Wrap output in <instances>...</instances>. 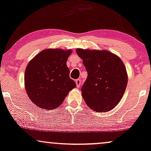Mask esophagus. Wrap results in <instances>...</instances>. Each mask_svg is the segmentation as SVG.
I'll list each match as a JSON object with an SVG mask.
<instances>
[{
	"instance_id": "34e87169",
	"label": "esophagus",
	"mask_w": 151,
	"mask_h": 151,
	"mask_svg": "<svg viewBox=\"0 0 151 151\" xmlns=\"http://www.w3.org/2000/svg\"><path fill=\"white\" fill-rule=\"evenodd\" d=\"M75 83H76V85H77V87L79 88V87H80V86H81V80L80 79H76V80H75Z\"/></svg>"
}]
</instances>
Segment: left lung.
<instances>
[{
	"mask_svg": "<svg viewBox=\"0 0 151 151\" xmlns=\"http://www.w3.org/2000/svg\"><path fill=\"white\" fill-rule=\"evenodd\" d=\"M88 77L81 88L82 96L91 109L108 111L123 98L127 84L125 65L117 55L106 50L77 49Z\"/></svg>",
	"mask_w": 151,
	"mask_h": 151,
	"instance_id": "left-lung-1",
	"label": "left lung"
}]
</instances>
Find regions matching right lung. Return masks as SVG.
<instances>
[{"label":"right lung","mask_w":151,"mask_h":151,"mask_svg":"<svg viewBox=\"0 0 151 151\" xmlns=\"http://www.w3.org/2000/svg\"><path fill=\"white\" fill-rule=\"evenodd\" d=\"M72 52L71 49H44L28 63L25 71V89L38 107L48 110L58 107L76 87L66 64Z\"/></svg>","instance_id":"right-lung-1"}]
</instances>
